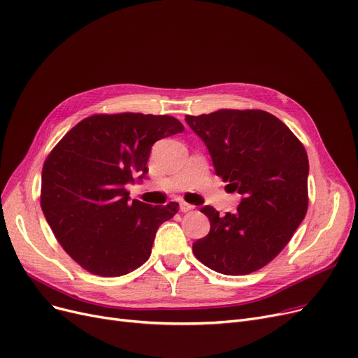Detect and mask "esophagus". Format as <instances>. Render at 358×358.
<instances>
[{"label": "esophagus", "mask_w": 358, "mask_h": 358, "mask_svg": "<svg viewBox=\"0 0 358 358\" xmlns=\"http://www.w3.org/2000/svg\"><path fill=\"white\" fill-rule=\"evenodd\" d=\"M180 209H181V212H190L194 209V206L187 203V201H180Z\"/></svg>", "instance_id": "esophagus-1"}]
</instances>
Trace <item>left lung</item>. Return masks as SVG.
<instances>
[{
	"mask_svg": "<svg viewBox=\"0 0 358 358\" xmlns=\"http://www.w3.org/2000/svg\"><path fill=\"white\" fill-rule=\"evenodd\" d=\"M185 121L208 146L216 176L244 196L225 216L201 208L210 231L193 253L224 275L256 272L282 252L307 213V152L281 120L262 110H217Z\"/></svg>",
	"mask_w": 358,
	"mask_h": 358,
	"instance_id": "obj_1",
	"label": "left lung"
}]
</instances>
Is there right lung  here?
<instances>
[{
  "label": "right lung",
  "instance_id": "obj_1",
  "mask_svg": "<svg viewBox=\"0 0 358 358\" xmlns=\"http://www.w3.org/2000/svg\"><path fill=\"white\" fill-rule=\"evenodd\" d=\"M171 115L95 114L66 133L42 168L41 208L66 253L93 275H126L149 259L159 225L178 212L129 199L153 143L181 133Z\"/></svg>",
  "mask_w": 358,
  "mask_h": 358
}]
</instances>
